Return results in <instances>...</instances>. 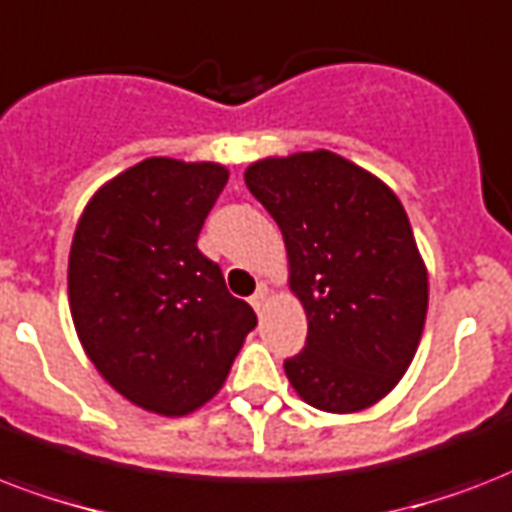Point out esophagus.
I'll return each instance as SVG.
<instances>
[{
	"instance_id": "1",
	"label": "esophagus",
	"mask_w": 512,
	"mask_h": 512,
	"mask_svg": "<svg viewBox=\"0 0 512 512\" xmlns=\"http://www.w3.org/2000/svg\"><path fill=\"white\" fill-rule=\"evenodd\" d=\"M267 301H269V288L267 285H261L259 291L251 296V307L259 312V315H264V310H267Z\"/></svg>"
}]
</instances>
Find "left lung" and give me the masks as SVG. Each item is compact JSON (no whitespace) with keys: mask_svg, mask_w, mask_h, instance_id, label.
<instances>
[{"mask_svg":"<svg viewBox=\"0 0 512 512\" xmlns=\"http://www.w3.org/2000/svg\"><path fill=\"white\" fill-rule=\"evenodd\" d=\"M245 184L283 232L307 344L285 360L328 414L374 406L406 374L427 318V267L390 186L328 149L267 157Z\"/></svg>","mask_w":512,"mask_h":512,"instance_id":"8db88e82","label":"left lung"}]
</instances>
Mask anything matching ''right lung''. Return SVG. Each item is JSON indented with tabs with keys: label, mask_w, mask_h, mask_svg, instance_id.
Here are the masks:
<instances>
[{
	"label": "right lung",
	"mask_w": 512,
	"mask_h": 512,
	"mask_svg": "<svg viewBox=\"0 0 512 512\" xmlns=\"http://www.w3.org/2000/svg\"><path fill=\"white\" fill-rule=\"evenodd\" d=\"M227 178L219 162L149 157L90 197L71 240L69 307L85 355L160 417L205 406L256 326L197 248Z\"/></svg>",
	"instance_id": "obj_1"
}]
</instances>
